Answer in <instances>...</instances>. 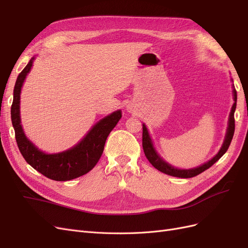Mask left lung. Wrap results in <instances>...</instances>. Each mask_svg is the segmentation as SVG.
<instances>
[{
    "mask_svg": "<svg viewBox=\"0 0 248 248\" xmlns=\"http://www.w3.org/2000/svg\"><path fill=\"white\" fill-rule=\"evenodd\" d=\"M232 95H234V104H232L231 112H230V118H229V125H228V129H227V134L226 138H224V141L218 151L211 160H209L208 162H205L202 166L194 168V169H189V170H181V169H177L175 167L170 166L168 162L164 161L161 157L157 154L156 150L153 146V142L151 138H150V134L148 132V129L145 124H142V149H144L145 155L150 161V163L152 166L157 169L158 170L164 172V174L172 176V177H178V178H192L194 176L200 175L201 172L204 170H208L210 167H212L213 164L219 160L220 157L228 151V149L231 145V141L232 139V136H234L235 132V109L237 106V92L235 87H232Z\"/></svg>",
    "mask_w": 248,
    "mask_h": 248,
    "instance_id": "8db88e82",
    "label": "left lung"
}]
</instances>
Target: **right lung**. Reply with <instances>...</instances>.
I'll list each match as a JSON object with an SVG mask.
<instances>
[{
    "instance_id": "1",
    "label": "right lung",
    "mask_w": 248,
    "mask_h": 248,
    "mask_svg": "<svg viewBox=\"0 0 248 248\" xmlns=\"http://www.w3.org/2000/svg\"><path fill=\"white\" fill-rule=\"evenodd\" d=\"M33 61L34 58L30 60L24 70L18 74L13 90L11 120L18 149L30 166L41 172L43 176L55 181H68L78 178L89 172L98 162L108 134L121 119L122 112L119 109L101 119L78 145L69 150L56 154H46L40 151L26 137L20 124L19 112L21 87L24 85L27 74L32 68Z\"/></svg>"
}]
</instances>
